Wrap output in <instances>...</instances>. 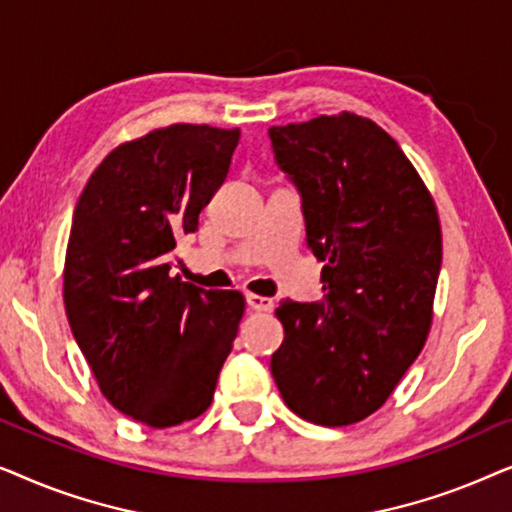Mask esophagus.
Wrapping results in <instances>:
<instances>
[{
  "label": "esophagus",
  "instance_id": "34e87169",
  "mask_svg": "<svg viewBox=\"0 0 512 512\" xmlns=\"http://www.w3.org/2000/svg\"><path fill=\"white\" fill-rule=\"evenodd\" d=\"M247 305H249V310H254V312H272V307H275L272 298L256 296V293H247Z\"/></svg>",
  "mask_w": 512,
  "mask_h": 512
}]
</instances>
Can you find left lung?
<instances>
[{
    "instance_id": "1",
    "label": "left lung",
    "mask_w": 512,
    "mask_h": 512,
    "mask_svg": "<svg viewBox=\"0 0 512 512\" xmlns=\"http://www.w3.org/2000/svg\"><path fill=\"white\" fill-rule=\"evenodd\" d=\"M296 186L319 303L282 300L270 370L284 403L321 426L373 415L422 352L443 261L436 205L394 139L356 114L270 128Z\"/></svg>"
}]
</instances>
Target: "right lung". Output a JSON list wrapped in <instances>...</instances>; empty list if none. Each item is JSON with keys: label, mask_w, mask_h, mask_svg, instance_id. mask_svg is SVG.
I'll return each instance as SVG.
<instances>
[{"label": "right lung", "mask_w": 512, "mask_h": 512, "mask_svg": "<svg viewBox=\"0 0 512 512\" xmlns=\"http://www.w3.org/2000/svg\"><path fill=\"white\" fill-rule=\"evenodd\" d=\"M237 142V128L153 130L111 151L76 202L69 326L107 401L153 429L209 408L244 314L240 291L172 277V251L198 230Z\"/></svg>", "instance_id": "right-lung-1"}]
</instances>
